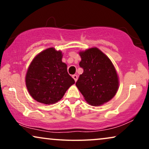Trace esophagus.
Returning a JSON list of instances; mask_svg holds the SVG:
<instances>
[{
	"instance_id": "34e87169",
	"label": "esophagus",
	"mask_w": 149,
	"mask_h": 149,
	"mask_svg": "<svg viewBox=\"0 0 149 149\" xmlns=\"http://www.w3.org/2000/svg\"><path fill=\"white\" fill-rule=\"evenodd\" d=\"M72 77V78L74 79V80L75 81H77V79H78V76H77V75H76V74H73Z\"/></svg>"
}]
</instances>
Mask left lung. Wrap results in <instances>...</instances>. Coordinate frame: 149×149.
<instances>
[{
  "label": "left lung",
  "instance_id": "8db88e82",
  "mask_svg": "<svg viewBox=\"0 0 149 149\" xmlns=\"http://www.w3.org/2000/svg\"><path fill=\"white\" fill-rule=\"evenodd\" d=\"M83 69L76 83L85 100L100 106L115 96L119 87L118 75L110 59L96 47L79 53Z\"/></svg>",
  "mask_w": 149,
  "mask_h": 149
}]
</instances>
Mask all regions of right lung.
<instances>
[{
  "label": "right lung",
  "mask_w": 149,
  "mask_h": 149,
  "mask_svg": "<svg viewBox=\"0 0 149 149\" xmlns=\"http://www.w3.org/2000/svg\"><path fill=\"white\" fill-rule=\"evenodd\" d=\"M62 58V52L49 48L38 54L30 64L26 84L30 95L38 102H57L74 83Z\"/></svg>",
  "instance_id": "1"
}]
</instances>
